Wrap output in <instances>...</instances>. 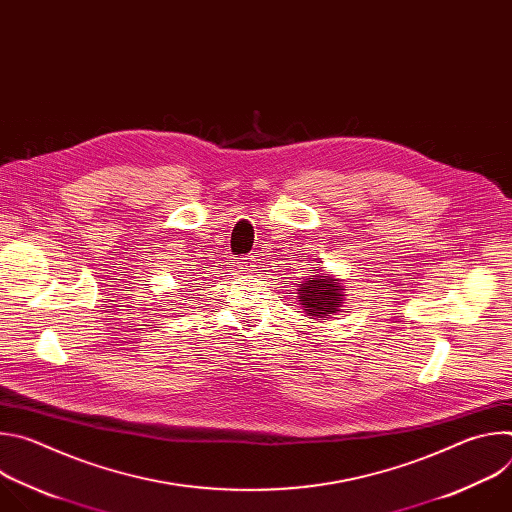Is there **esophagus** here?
<instances>
[{
	"label": "esophagus",
	"mask_w": 512,
	"mask_h": 512,
	"mask_svg": "<svg viewBox=\"0 0 512 512\" xmlns=\"http://www.w3.org/2000/svg\"><path fill=\"white\" fill-rule=\"evenodd\" d=\"M255 259L253 257H241L239 261H237V269L241 271V273H253L255 271Z\"/></svg>",
	"instance_id": "34e87169"
}]
</instances>
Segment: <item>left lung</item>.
<instances>
[{"label":"left lung","mask_w":512,"mask_h":512,"mask_svg":"<svg viewBox=\"0 0 512 512\" xmlns=\"http://www.w3.org/2000/svg\"><path fill=\"white\" fill-rule=\"evenodd\" d=\"M344 298L346 289L342 279L334 277L330 271L320 269H312V273L300 281L296 289V300L312 320H326L336 316L346 304Z\"/></svg>","instance_id":"1"}]
</instances>
